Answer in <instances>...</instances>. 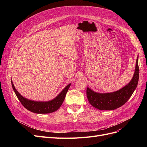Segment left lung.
<instances>
[{
	"label": "left lung",
	"instance_id": "obj_1",
	"mask_svg": "<svg viewBox=\"0 0 147 147\" xmlns=\"http://www.w3.org/2000/svg\"><path fill=\"white\" fill-rule=\"evenodd\" d=\"M139 74L138 56L134 75L127 85L117 91L106 94L97 93L87 88L86 95L89 103L100 110H113L118 109L124 105L133 94L138 85Z\"/></svg>",
	"mask_w": 147,
	"mask_h": 147
}]
</instances>
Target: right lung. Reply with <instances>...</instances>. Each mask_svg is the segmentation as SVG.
<instances>
[{
  "instance_id": "1",
  "label": "right lung",
  "mask_w": 147,
  "mask_h": 147,
  "mask_svg": "<svg viewBox=\"0 0 147 147\" xmlns=\"http://www.w3.org/2000/svg\"><path fill=\"white\" fill-rule=\"evenodd\" d=\"M11 84L15 94L17 95L21 104L27 110H29L31 112L35 113L37 114H48L57 111L61 106V105L63 104L67 92L71 85V83L68 84L56 98L51 100V101L46 102H40L32 101V100L28 99L24 96H22L20 94L17 89L15 88L12 81H11Z\"/></svg>"
}]
</instances>
